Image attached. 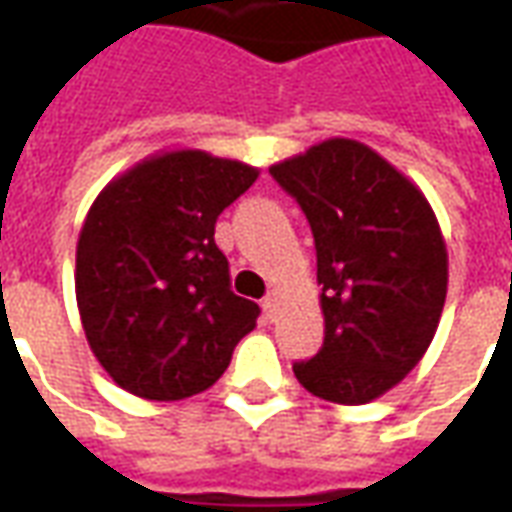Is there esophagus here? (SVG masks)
I'll list each match as a JSON object with an SVG mask.
<instances>
[{
    "label": "esophagus",
    "mask_w": 512,
    "mask_h": 512,
    "mask_svg": "<svg viewBox=\"0 0 512 512\" xmlns=\"http://www.w3.org/2000/svg\"><path fill=\"white\" fill-rule=\"evenodd\" d=\"M263 307H266L268 315H274V312H277V307H279V293H277V290H271L266 299H263Z\"/></svg>",
    "instance_id": "obj_1"
}]
</instances>
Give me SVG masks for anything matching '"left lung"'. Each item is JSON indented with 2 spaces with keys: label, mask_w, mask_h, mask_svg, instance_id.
<instances>
[{
  "label": "left lung",
  "mask_w": 512,
  "mask_h": 512,
  "mask_svg": "<svg viewBox=\"0 0 512 512\" xmlns=\"http://www.w3.org/2000/svg\"><path fill=\"white\" fill-rule=\"evenodd\" d=\"M315 238L323 348L293 373L315 397L362 406L428 351L447 299V246L425 194L373 147L334 136L268 169Z\"/></svg>",
  "instance_id": "obj_1"
}]
</instances>
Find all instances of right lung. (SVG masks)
<instances>
[{
    "mask_svg": "<svg viewBox=\"0 0 512 512\" xmlns=\"http://www.w3.org/2000/svg\"><path fill=\"white\" fill-rule=\"evenodd\" d=\"M260 169L205 150H164L109 180L76 244V304L95 359L145 400L213 386L260 307L230 290L219 213Z\"/></svg>",
    "mask_w": 512,
    "mask_h": 512,
    "instance_id": "right-lung-1",
    "label": "right lung"
}]
</instances>
